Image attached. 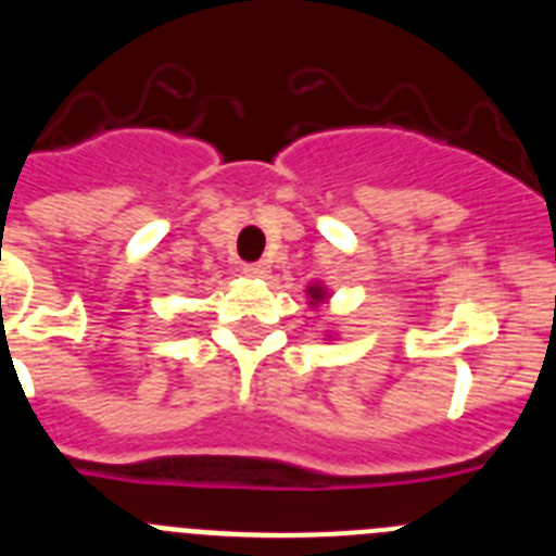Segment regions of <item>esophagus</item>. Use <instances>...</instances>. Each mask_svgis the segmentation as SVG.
Here are the masks:
<instances>
[{
  "instance_id": "1",
  "label": "esophagus",
  "mask_w": 556,
  "mask_h": 556,
  "mask_svg": "<svg viewBox=\"0 0 556 556\" xmlns=\"http://www.w3.org/2000/svg\"><path fill=\"white\" fill-rule=\"evenodd\" d=\"M269 264L267 262H255V264H244V275L248 278H267Z\"/></svg>"
}]
</instances>
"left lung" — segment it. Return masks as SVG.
<instances>
[{
  "label": "left lung",
  "instance_id": "8db88e82",
  "mask_svg": "<svg viewBox=\"0 0 556 556\" xmlns=\"http://www.w3.org/2000/svg\"><path fill=\"white\" fill-rule=\"evenodd\" d=\"M306 294H308V306H312V308H317L320 303H326L328 298H331V294H328V289L323 287V283H312V287L306 289Z\"/></svg>",
  "mask_w": 556,
  "mask_h": 556
}]
</instances>
